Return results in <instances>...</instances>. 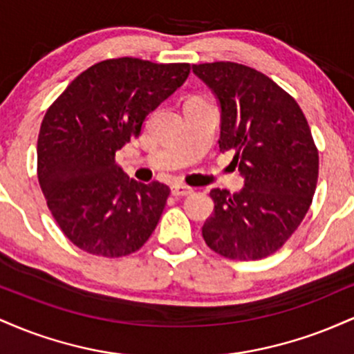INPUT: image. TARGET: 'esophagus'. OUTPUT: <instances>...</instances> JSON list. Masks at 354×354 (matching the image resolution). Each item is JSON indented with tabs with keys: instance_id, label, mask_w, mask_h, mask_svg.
I'll use <instances>...</instances> for the list:
<instances>
[{
	"instance_id": "34e87169",
	"label": "esophagus",
	"mask_w": 354,
	"mask_h": 354,
	"mask_svg": "<svg viewBox=\"0 0 354 354\" xmlns=\"http://www.w3.org/2000/svg\"><path fill=\"white\" fill-rule=\"evenodd\" d=\"M171 193L174 194V196H188V194L193 193V189H191L189 186H185V185H173Z\"/></svg>"
}]
</instances>
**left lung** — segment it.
Returning a JSON list of instances; mask_svg holds the SVG:
<instances>
[{
  "label": "left lung",
  "mask_w": 354,
  "mask_h": 354,
  "mask_svg": "<svg viewBox=\"0 0 354 354\" xmlns=\"http://www.w3.org/2000/svg\"><path fill=\"white\" fill-rule=\"evenodd\" d=\"M219 104V151H234L245 188L211 189L213 214L203 238L230 259L278 251L306 216L318 181V149L298 103L245 64H193Z\"/></svg>",
  "instance_id": "obj_1"
}]
</instances>
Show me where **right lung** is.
<instances>
[{
  "instance_id": "add662e5",
  "label": "right lung",
  "mask_w": 354,
  "mask_h": 354,
  "mask_svg": "<svg viewBox=\"0 0 354 354\" xmlns=\"http://www.w3.org/2000/svg\"><path fill=\"white\" fill-rule=\"evenodd\" d=\"M188 63L106 59L71 81L43 118L38 180L73 245L120 258L148 241L169 188L129 178L115 156L141 135L146 116L185 83Z\"/></svg>"
}]
</instances>
